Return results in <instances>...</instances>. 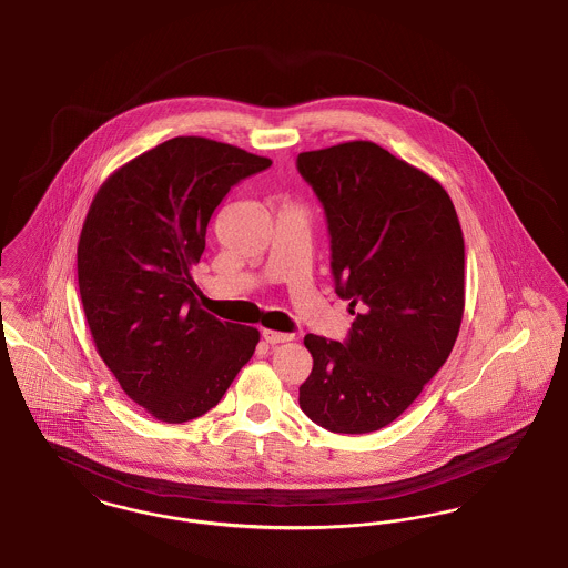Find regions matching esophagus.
Masks as SVG:
<instances>
[{"instance_id":"obj_1","label":"esophagus","mask_w":568,"mask_h":568,"mask_svg":"<svg viewBox=\"0 0 568 568\" xmlns=\"http://www.w3.org/2000/svg\"><path fill=\"white\" fill-rule=\"evenodd\" d=\"M263 337L265 342L275 346V344H284V342H291L293 335L291 333H280V331H271V328H263Z\"/></svg>"}]
</instances>
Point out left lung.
I'll list each match as a JSON object with an SVG mask.
<instances>
[{"mask_svg":"<svg viewBox=\"0 0 568 568\" xmlns=\"http://www.w3.org/2000/svg\"><path fill=\"white\" fill-rule=\"evenodd\" d=\"M321 199L335 291L357 318L344 344L307 333L301 410L335 434L399 417L445 365L464 316V233L447 190L372 141L303 151Z\"/></svg>","mask_w":568,"mask_h":568,"instance_id":"left-lung-1","label":"left lung"}]
</instances>
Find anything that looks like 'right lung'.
I'll use <instances>...</instances> for the list:
<instances>
[{"label": "right lung", "mask_w": 568, "mask_h": 568, "mask_svg": "<svg viewBox=\"0 0 568 568\" xmlns=\"http://www.w3.org/2000/svg\"><path fill=\"white\" fill-rule=\"evenodd\" d=\"M270 158L178 136L125 162L91 201L77 250L79 291L98 355L123 393L164 423L211 410L261 339L196 301L211 213Z\"/></svg>", "instance_id": "1"}]
</instances>
